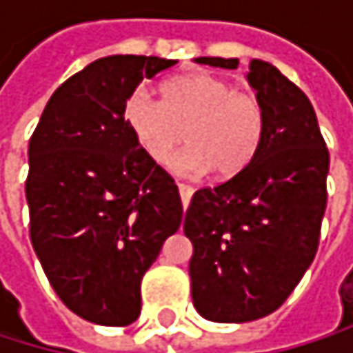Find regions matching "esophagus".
Here are the masks:
<instances>
[{"mask_svg": "<svg viewBox=\"0 0 353 353\" xmlns=\"http://www.w3.org/2000/svg\"><path fill=\"white\" fill-rule=\"evenodd\" d=\"M177 190H179V196H181V202H183V208L190 204V200H192V194H194V188L190 185V183H181V181H177Z\"/></svg>", "mask_w": 353, "mask_h": 353, "instance_id": "1", "label": "esophagus"}]
</instances>
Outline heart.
I'll use <instances>...</instances> for the list:
<instances>
[{
    "instance_id": "heart-1",
    "label": "heart",
    "mask_w": 353,
    "mask_h": 353,
    "mask_svg": "<svg viewBox=\"0 0 353 353\" xmlns=\"http://www.w3.org/2000/svg\"><path fill=\"white\" fill-rule=\"evenodd\" d=\"M163 102L147 88L128 94L122 118L145 155L168 165L176 157L181 174L237 176L255 159L265 137V110L259 98L237 92L227 79L196 71L163 83Z\"/></svg>"
}]
</instances>
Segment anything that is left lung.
I'll return each mask as SVG.
<instances>
[{
	"instance_id": "8db88e82",
	"label": "left lung",
	"mask_w": 353,
	"mask_h": 353,
	"mask_svg": "<svg viewBox=\"0 0 353 353\" xmlns=\"http://www.w3.org/2000/svg\"><path fill=\"white\" fill-rule=\"evenodd\" d=\"M196 63L237 69L239 59ZM249 85L265 110V137L243 172L202 188L185 210L192 241V301L214 323L274 313L315 259L327 208L329 151L301 88L274 65L251 59Z\"/></svg>"
}]
</instances>
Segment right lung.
Listing matches in <instances>:
<instances>
[{"label":"right lung","mask_w":353,"mask_h":353,"mask_svg":"<svg viewBox=\"0 0 353 353\" xmlns=\"http://www.w3.org/2000/svg\"><path fill=\"white\" fill-rule=\"evenodd\" d=\"M174 59L112 54L69 77L28 145L26 200L40 265L69 311L108 327L141 315V280L181 223L176 181L128 130L122 106Z\"/></svg>","instance_id":"add662e5"}]
</instances>
